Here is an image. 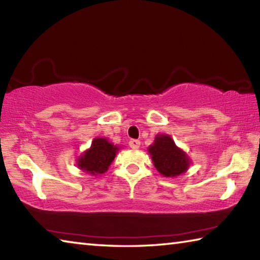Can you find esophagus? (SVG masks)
I'll return each mask as SVG.
<instances>
[{"label":"esophagus","instance_id":"1","mask_svg":"<svg viewBox=\"0 0 260 260\" xmlns=\"http://www.w3.org/2000/svg\"><path fill=\"white\" fill-rule=\"evenodd\" d=\"M140 140H131L129 142H128V144H129V147L132 148V149H138L139 147H140Z\"/></svg>","mask_w":260,"mask_h":260}]
</instances>
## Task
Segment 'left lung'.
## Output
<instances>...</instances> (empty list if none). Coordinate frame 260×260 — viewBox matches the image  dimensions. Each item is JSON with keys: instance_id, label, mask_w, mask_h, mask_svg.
<instances>
[{"instance_id": "left-lung-1", "label": "left lung", "mask_w": 260, "mask_h": 260, "mask_svg": "<svg viewBox=\"0 0 260 260\" xmlns=\"http://www.w3.org/2000/svg\"><path fill=\"white\" fill-rule=\"evenodd\" d=\"M158 172L164 177H177L187 171L189 159L167 135H157L155 143L148 149Z\"/></svg>"}]
</instances>
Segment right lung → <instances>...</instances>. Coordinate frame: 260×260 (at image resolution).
Returning a JSON list of instances; mask_svg holds the SVG:
<instances>
[{"label":"right lung","mask_w":260,"mask_h":260,"mask_svg":"<svg viewBox=\"0 0 260 260\" xmlns=\"http://www.w3.org/2000/svg\"><path fill=\"white\" fill-rule=\"evenodd\" d=\"M117 150L118 148L107 139H95L89 150L78 159V165L90 174H102L111 165Z\"/></svg>","instance_id":"right-lung-1"}]
</instances>
